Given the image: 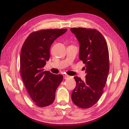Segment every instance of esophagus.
<instances>
[{
	"instance_id": "esophagus-1",
	"label": "esophagus",
	"mask_w": 129,
	"mask_h": 129,
	"mask_svg": "<svg viewBox=\"0 0 129 129\" xmlns=\"http://www.w3.org/2000/svg\"><path fill=\"white\" fill-rule=\"evenodd\" d=\"M69 78H72V77L68 76V75H67V74H65V75H64V78L65 79H68Z\"/></svg>"
}]
</instances>
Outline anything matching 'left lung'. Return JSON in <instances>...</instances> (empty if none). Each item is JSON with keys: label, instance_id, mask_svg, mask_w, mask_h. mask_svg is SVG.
Segmentation results:
<instances>
[{"label": "left lung", "instance_id": "8db88e82", "mask_svg": "<svg viewBox=\"0 0 129 129\" xmlns=\"http://www.w3.org/2000/svg\"><path fill=\"white\" fill-rule=\"evenodd\" d=\"M80 44L79 59L85 64L86 80L74 77L76 86L71 99L80 108L92 107L101 97L109 71V57L106 41L95 29L71 28Z\"/></svg>", "mask_w": 129, "mask_h": 129}]
</instances>
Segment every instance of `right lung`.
Segmentation results:
<instances>
[{
  "mask_svg": "<svg viewBox=\"0 0 129 129\" xmlns=\"http://www.w3.org/2000/svg\"><path fill=\"white\" fill-rule=\"evenodd\" d=\"M67 29H49L31 33L22 45L20 53V73L32 100L39 107H47L55 99L57 87L63 80L61 74L44 71L50 59L51 45Z\"/></svg>",
  "mask_w": 129,
  "mask_h": 129,
  "instance_id": "add662e5",
  "label": "right lung"
}]
</instances>
